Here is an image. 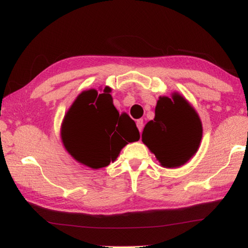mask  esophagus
Segmentation results:
<instances>
[{
    "label": "esophagus",
    "instance_id": "esophagus-1",
    "mask_svg": "<svg viewBox=\"0 0 248 248\" xmlns=\"http://www.w3.org/2000/svg\"><path fill=\"white\" fill-rule=\"evenodd\" d=\"M137 126L139 128V131H140V133L143 130V120H138L137 121Z\"/></svg>",
    "mask_w": 248,
    "mask_h": 248
}]
</instances>
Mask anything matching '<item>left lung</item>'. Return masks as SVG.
<instances>
[{
  "label": "left lung",
  "instance_id": "obj_1",
  "mask_svg": "<svg viewBox=\"0 0 248 248\" xmlns=\"http://www.w3.org/2000/svg\"><path fill=\"white\" fill-rule=\"evenodd\" d=\"M202 133L199 114L181 93H174L171 98L159 97L155 118L142 132V142L162 167L177 168L196 154Z\"/></svg>",
  "mask_w": 248,
  "mask_h": 248
}]
</instances>
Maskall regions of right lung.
<instances>
[{
    "label": "right lung",
    "mask_w": 248,
    "mask_h": 248,
    "mask_svg": "<svg viewBox=\"0 0 248 248\" xmlns=\"http://www.w3.org/2000/svg\"><path fill=\"white\" fill-rule=\"evenodd\" d=\"M111 89L84 90L71 105L61 126L66 151L78 162L93 169L115 161L128 142L139 141L140 133L126 113H118Z\"/></svg>",
    "instance_id": "1"
}]
</instances>
